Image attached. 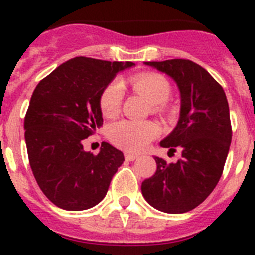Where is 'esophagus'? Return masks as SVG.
<instances>
[{
  "label": "esophagus",
  "mask_w": 255,
  "mask_h": 255,
  "mask_svg": "<svg viewBox=\"0 0 255 255\" xmlns=\"http://www.w3.org/2000/svg\"><path fill=\"white\" fill-rule=\"evenodd\" d=\"M125 158L128 159V161H134V159L138 158V155H136V154H132V153H126V154H125Z\"/></svg>",
  "instance_id": "34e87169"
}]
</instances>
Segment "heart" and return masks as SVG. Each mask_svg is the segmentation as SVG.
Segmentation results:
<instances>
[{
	"mask_svg": "<svg viewBox=\"0 0 255 255\" xmlns=\"http://www.w3.org/2000/svg\"><path fill=\"white\" fill-rule=\"evenodd\" d=\"M130 84L134 91L140 93L149 103L153 111L163 114L168 110L167 100L171 96L168 79L159 73H143L132 76ZM124 100V84L120 79H114L100 94V108L107 117H114L120 112ZM159 134V126L150 120H120L108 129V138L115 145L128 152H140L149 145Z\"/></svg>",
	"mask_w": 255,
	"mask_h": 255,
	"instance_id": "1",
	"label": "heart"
}]
</instances>
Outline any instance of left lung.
<instances>
[{
	"instance_id": "8db88e82",
	"label": "left lung",
	"mask_w": 255,
	"mask_h": 255,
	"mask_svg": "<svg viewBox=\"0 0 255 255\" xmlns=\"http://www.w3.org/2000/svg\"><path fill=\"white\" fill-rule=\"evenodd\" d=\"M177 83L181 111L161 147L181 150L176 163L154 157L157 171L141 182L148 203L166 213H184L204 202L217 185L233 138L226 94L204 67L173 58L145 62Z\"/></svg>"
}]
</instances>
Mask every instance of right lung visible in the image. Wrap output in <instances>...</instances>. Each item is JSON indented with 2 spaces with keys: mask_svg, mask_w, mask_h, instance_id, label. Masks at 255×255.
I'll use <instances>...</instances> for the list:
<instances>
[{
  "mask_svg": "<svg viewBox=\"0 0 255 255\" xmlns=\"http://www.w3.org/2000/svg\"><path fill=\"white\" fill-rule=\"evenodd\" d=\"M132 65L75 57L35 87L24 119L26 149L37 184L55 206L83 211L105 198L124 154L108 143L98 154L85 152L83 140L103 124L102 89Z\"/></svg>",
  "mask_w": 255,
  "mask_h": 255,
  "instance_id": "obj_1",
  "label": "right lung"
}]
</instances>
